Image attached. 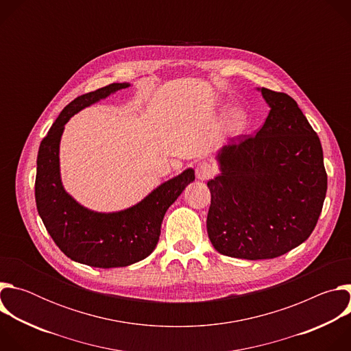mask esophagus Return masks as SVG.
Here are the masks:
<instances>
[{
	"instance_id": "1",
	"label": "esophagus",
	"mask_w": 351,
	"mask_h": 351,
	"mask_svg": "<svg viewBox=\"0 0 351 351\" xmlns=\"http://www.w3.org/2000/svg\"><path fill=\"white\" fill-rule=\"evenodd\" d=\"M215 172H217V169L211 162L203 161L195 167V178L198 180H208L215 175Z\"/></svg>"
}]
</instances>
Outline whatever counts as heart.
I'll use <instances>...</instances> for the list:
<instances>
[{
    "instance_id": "b5f03b06",
    "label": "heart",
    "mask_w": 351,
    "mask_h": 351,
    "mask_svg": "<svg viewBox=\"0 0 351 351\" xmlns=\"http://www.w3.org/2000/svg\"><path fill=\"white\" fill-rule=\"evenodd\" d=\"M247 125V114L244 112V110L234 107L229 111V126L232 128V130L239 132L241 129H244V126Z\"/></svg>"
}]
</instances>
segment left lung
I'll list each match as a JSON object with an SVG mask.
<instances>
[{
  "label": "left lung",
  "instance_id": "left-lung-1",
  "mask_svg": "<svg viewBox=\"0 0 351 351\" xmlns=\"http://www.w3.org/2000/svg\"><path fill=\"white\" fill-rule=\"evenodd\" d=\"M269 114L256 136H239L215 156L207 186L208 237L218 253L244 260L286 254L313 233L328 176L318 134L294 99L258 87Z\"/></svg>",
  "mask_w": 351,
  "mask_h": 351
}]
</instances>
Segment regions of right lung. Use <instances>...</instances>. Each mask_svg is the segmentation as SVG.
Here are the masks:
<instances>
[{
  "label": "right lung",
  "mask_w": 351,
  "mask_h": 351,
  "mask_svg": "<svg viewBox=\"0 0 351 351\" xmlns=\"http://www.w3.org/2000/svg\"><path fill=\"white\" fill-rule=\"evenodd\" d=\"M130 86L129 82L112 83L75 98L38 148L34 184L38 215L66 257L94 268L128 267L152 254L160 240L165 213L194 180V169L187 168L157 186L137 204L115 213L88 210L65 190L60 168L65 125L79 111Z\"/></svg>",
  "instance_id": "1"
}]
</instances>
